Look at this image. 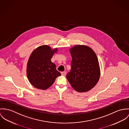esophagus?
<instances>
[{
  "instance_id": "1",
  "label": "esophagus",
  "mask_w": 129,
  "mask_h": 129,
  "mask_svg": "<svg viewBox=\"0 0 129 129\" xmlns=\"http://www.w3.org/2000/svg\"><path fill=\"white\" fill-rule=\"evenodd\" d=\"M61 74H62V75H63V76H65V75H66V72H61Z\"/></svg>"
}]
</instances>
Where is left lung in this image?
Returning a JSON list of instances; mask_svg holds the SVG:
<instances>
[{"mask_svg":"<svg viewBox=\"0 0 129 129\" xmlns=\"http://www.w3.org/2000/svg\"><path fill=\"white\" fill-rule=\"evenodd\" d=\"M71 69L66 77L77 91L86 92L96 85L100 77L98 59L94 51L86 45H76L70 50Z\"/></svg>","mask_w":129,"mask_h":129,"instance_id":"left-lung-1","label":"left lung"}]
</instances>
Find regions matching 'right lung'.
Returning <instances> with one entry per match:
<instances>
[{
  "label": "right lung",
  "instance_id": "obj_1",
  "mask_svg": "<svg viewBox=\"0 0 129 129\" xmlns=\"http://www.w3.org/2000/svg\"><path fill=\"white\" fill-rule=\"evenodd\" d=\"M57 49L51 50L48 45H42L36 48L29 58L27 74L30 84L35 87L46 89L54 83L61 74L56 65L51 61Z\"/></svg>",
  "mask_w": 129,
  "mask_h": 129
}]
</instances>
